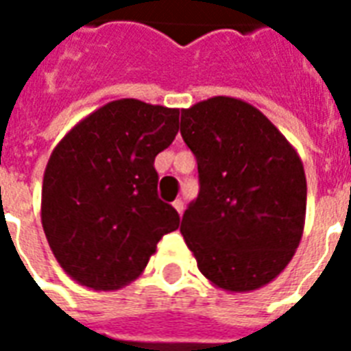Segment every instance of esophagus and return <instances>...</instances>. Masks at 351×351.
I'll return each instance as SVG.
<instances>
[{
  "label": "esophagus",
  "instance_id": "obj_1",
  "mask_svg": "<svg viewBox=\"0 0 351 351\" xmlns=\"http://www.w3.org/2000/svg\"><path fill=\"white\" fill-rule=\"evenodd\" d=\"M173 206H175V210L178 214H182L184 213V203H182V199H176V201H173Z\"/></svg>",
  "mask_w": 351,
  "mask_h": 351
}]
</instances>
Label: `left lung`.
I'll return each instance as SVG.
<instances>
[{
    "label": "left lung",
    "instance_id": "1",
    "mask_svg": "<svg viewBox=\"0 0 351 351\" xmlns=\"http://www.w3.org/2000/svg\"><path fill=\"white\" fill-rule=\"evenodd\" d=\"M199 197L180 233L214 287L246 293L284 271L301 243L306 176L291 143L250 103L216 95L182 108Z\"/></svg>",
    "mask_w": 351,
    "mask_h": 351
}]
</instances>
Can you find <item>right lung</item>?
Wrapping results in <instances>:
<instances>
[{
  "instance_id": "add662e5",
  "label": "right lung",
  "mask_w": 351,
  "mask_h": 351,
  "mask_svg": "<svg viewBox=\"0 0 351 351\" xmlns=\"http://www.w3.org/2000/svg\"><path fill=\"white\" fill-rule=\"evenodd\" d=\"M178 108L116 99L84 116L50 154L41 221L75 282L110 291L138 278L163 235L178 229L158 199L156 156L178 133Z\"/></svg>"
}]
</instances>
